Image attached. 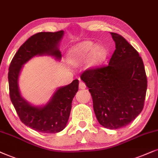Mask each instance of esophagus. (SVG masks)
Wrapping results in <instances>:
<instances>
[{"mask_svg": "<svg viewBox=\"0 0 158 158\" xmlns=\"http://www.w3.org/2000/svg\"><path fill=\"white\" fill-rule=\"evenodd\" d=\"M79 88H80L81 89H85V88H86V85H85V83L84 82V81H81L80 82H79Z\"/></svg>", "mask_w": 158, "mask_h": 158, "instance_id": "34e87169", "label": "esophagus"}]
</instances>
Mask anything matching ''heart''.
<instances>
[{"label": "heart", "mask_w": 158, "mask_h": 158, "mask_svg": "<svg viewBox=\"0 0 158 158\" xmlns=\"http://www.w3.org/2000/svg\"><path fill=\"white\" fill-rule=\"evenodd\" d=\"M92 52L91 58H90V64L91 65H96L103 59L106 51L102 48L95 47L92 42H83L73 48L71 51V57L75 64H79L86 58H87L90 52Z\"/></svg>", "instance_id": "heart-1"}]
</instances>
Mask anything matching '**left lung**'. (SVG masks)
<instances>
[{
    "label": "left lung",
    "mask_w": 158,
    "mask_h": 158,
    "mask_svg": "<svg viewBox=\"0 0 158 158\" xmlns=\"http://www.w3.org/2000/svg\"><path fill=\"white\" fill-rule=\"evenodd\" d=\"M115 50L108 65L81 75L91 93L100 124L118 129L129 124L144 108L148 80L139 52L124 37L110 32Z\"/></svg>",
    "instance_id": "left-lung-1"
}]
</instances>
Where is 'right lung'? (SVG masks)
<instances>
[{
	"instance_id": "1",
	"label": "right lung",
	"mask_w": 158,
	"mask_h": 158,
	"mask_svg": "<svg viewBox=\"0 0 158 158\" xmlns=\"http://www.w3.org/2000/svg\"><path fill=\"white\" fill-rule=\"evenodd\" d=\"M64 31L39 32L29 37L14 55L8 69L9 94L12 104L21 121L42 133H58L66 127L70 115L73 98L79 89V80L56 90L49 102L43 107H35L20 94L19 75L23 65L35 56L49 55L60 60L61 53L58 44Z\"/></svg>"
}]
</instances>
